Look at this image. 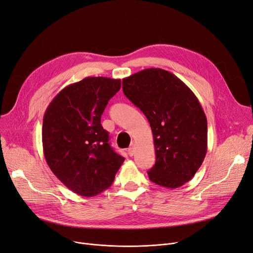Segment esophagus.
I'll return each instance as SVG.
<instances>
[{
	"mask_svg": "<svg viewBox=\"0 0 253 253\" xmlns=\"http://www.w3.org/2000/svg\"><path fill=\"white\" fill-rule=\"evenodd\" d=\"M127 153L131 156V155H134V153H135V146L134 145H131V146H129L128 148H127Z\"/></svg>",
	"mask_w": 253,
	"mask_h": 253,
	"instance_id": "1",
	"label": "esophagus"
}]
</instances>
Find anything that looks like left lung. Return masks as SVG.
<instances>
[{
  "instance_id": "1",
  "label": "left lung",
  "mask_w": 253,
  "mask_h": 253,
  "mask_svg": "<svg viewBox=\"0 0 253 253\" xmlns=\"http://www.w3.org/2000/svg\"><path fill=\"white\" fill-rule=\"evenodd\" d=\"M123 90L150 124L156 156L150 181L167 188L189 181L207 152V118L195 93L160 68L123 79Z\"/></svg>"
}]
</instances>
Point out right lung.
<instances>
[{"label":"right lung","mask_w":253,"mask_h":253,"mask_svg":"<svg viewBox=\"0 0 253 253\" xmlns=\"http://www.w3.org/2000/svg\"><path fill=\"white\" fill-rule=\"evenodd\" d=\"M120 79L86 77L59 91L43 117L46 163L69 189L93 197L110 187L125 158L110 144L101 116Z\"/></svg>","instance_id":"obj_1"}]
</instances>
